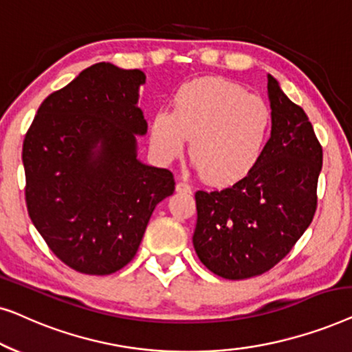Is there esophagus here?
Wrapping results in <instances>:
<instances>
[{"label": "esophagus", "mask_w": 352, "mask_h": 352, "mask_svg": "<svg viewBox=\"0 0 352 352\" xmlns=\"http://www.w3.org/2000/svg\"><path fill=\"white\" fill-rule=\"evenodd\" d=\"M190 190H192V187L187 184V182L179 181L176 184V192H186V194H187V192H190Z\"/></svg>", "instance_id": "esophagus-1"}]
</instances>
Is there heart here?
<instances>
[{
	"label": "heart",
	"mask_w": 352,
	"mask_h": 352,
	"mask_svg": "<svg viewBox=\"0 0 352 352\" xmlns=\"http://www.w3.org/2000/svg\"><path fill=\"white\" fill-rule=\"evenodd\" d=\"M271 109L259 96L221 76L187 81L173 98V112L158 110L151 122V147L171 162L190 139V155L210 184L240 181L258 165L269 133Z\"/></svg>",
	"instance_id": "1"
}]
</instances>
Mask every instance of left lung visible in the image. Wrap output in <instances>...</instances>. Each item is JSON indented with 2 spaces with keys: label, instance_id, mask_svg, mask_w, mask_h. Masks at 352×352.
Listing matches in <instances>:
<instances>
[{
  "label": "left lung",
  "instance_id": "1",
  "mask_svg": "<svg viewBox=\"0 0 352 352\" xmlns=\"http://www.w3.org/2000/svg\"><path fill=\"white\" fill-rule=\"evenodd\" d=\"M271 138L258 165L223 190H197L194 248L216 276L242 280L287 256L317 206L322 146L300 105L267 75Z\"/></svg>",
  "mask_w": 352,
  "mask_h": 352
}]
</instances>
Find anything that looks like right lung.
I'll use <instances>...</instances> for the list:
<instances>
[{
  "label": "right lung",
  "mask_w": 352,
  "mask_h": 352,
  "mask_svg": "<svg viewBox=\"0 0 352 352\" xmlns=\"http://www.w3.org/2000/svg\"><path fill=\"white\" fill-rule=\"evenodd\" d=\"M141 70L109 62L85 69L38 109L22 148L30 219L51 252L89 276L136 254L157 204L175 192L165 168L138 158L147 122Z\"/></svg>",
  "instance_id": "1"
}]
</instances>
